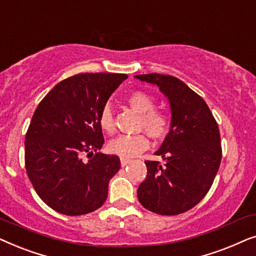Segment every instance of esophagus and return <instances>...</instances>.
<instances>
[{"label": "esophagus", "mask_w": 256, "mask_h": 256, "mask_svg": "<svg viewBox=\"0 0 256 256\" xmlns=\"http://www.w3.org/2000/svg\"><path fill=\"white\" fill-rule=\"evenodd\" d=\"M120 160H121V166H127V164H129V163L132 162V160L130 158H127V157H121Z\"/></svg>", "instance_id": "1"}]
</instances>
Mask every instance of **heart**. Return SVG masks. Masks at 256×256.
Here are the masks:
<instances>
[{"label": "heart", "instance_id": "b5f03b06", "mask_svg": "<svg viewBox=\"0 0 256 256\" xmlns=\"http://www.w3.org/2000/svg\"><path fill=\"white\" fill-rule=\"evenodd\" d=\"M127 102L132 110L140 115V128H143L150 136L162 138L169 130V118L163 112L155 110V101L152 96L143 92L129 94ZM99 124L102 130L113 134L115 122L113 112L110 106L104 107L99 118ZM149 146V140L144 134L120 135L108 143V150L112 154L121 157H134L146 150Z\"/></svg>", "mask_w": 256, "mask_h": 256}]
</instances>
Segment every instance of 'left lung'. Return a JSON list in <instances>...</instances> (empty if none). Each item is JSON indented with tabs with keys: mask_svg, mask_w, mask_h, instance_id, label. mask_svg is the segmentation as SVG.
<instances>
[{
	"mask_svg": "<svg viewBox=\"0 0 256 256\" xmlns=\"http://www.w3.org/2000/svg\"><path fill=\"white\" fill-rule=\"evenodd\" d=\"M135 78L158 87L171 112L170 130L155 152L162 156L164 166L146 160V177L140 184L138 198L154 213L180 214L205 197L218 172V124L204 99L176 76L150 73Z\"/></svg>",
	"mask_w": 256,
	"mask_h": 256,
	"instance_id": "1",
	"label": "left lung"
}]
</instances>
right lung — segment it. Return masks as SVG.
<instances>
[{"label": "right lung", "mask_w": 256, "mask_h": 256, "mask_svg": "<svg viewBox=\"0 0 256 256\" xmlns=\"http://www.w3.org/2000/svg\"><path fill=\"white\" fill-rule=\"evenodd\" d=\"M127 78L118 73L73 76L57 84L34 110L26 135V169L34 191L54 211L86 214L106 202L121 163L118 156L100 152L104 140L99 118ZM85 153L91 155L88 161L82 160Z\"/></svg>", "instance_id": "add662e5"}]
</instances>
